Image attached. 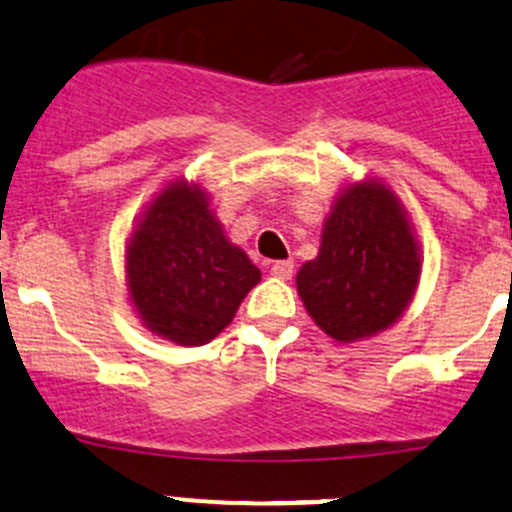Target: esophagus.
Returning a JSON list of instances; mask_svg holds the SVG:
<instances>
[{
	"label": "esophagus",
	"instance_id": "34e87169",
	"mask_svg": "<svg viewBox=\"0 0 512 512\" xmlns=\"http://www.w3.org/2000/svg\"><path fill=\"white\" fill-rule=\"evenodd\" d=\"M271 273L276 278H283V281H288V278L293 276V261H276L271 266Z\"/></svg>",
	"mask_w": 512,
	"mask_h": 512
}]
</instances>
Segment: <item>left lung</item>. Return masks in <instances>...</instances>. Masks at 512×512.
<instances>
[{
    "mask_svg": "<svg viewBox=\"0 0 512 512\" xmlns=\"http://www.w3.org/2000/svg\"><path fill=\"white\" fill-rule=\"evenodd\" d=\"M421 258L397 197L384 184H352L323 226L320 254L295 276L310 318L340 342L389 328L412 300Z\"/></svg>",
    "mask_w": 512,
    "mask_h": 512,
    "instance_id": "obj_1",
    "label": "left lung"
}]
</instances>
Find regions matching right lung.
Listing matches in <instances>:
<instances>
[{
    "label": "right lung",
    "instance_id": "add662e5",
    "mask_svg": "<svg viewBox=\"0 0 512 512\" xmlns=\"http://www.w3.org/2000/svg\"><path fill=\"white\" fill-rule=\"evenodd\" d=\"M258 281L261 271L229 244L202 189L184 179L162 189L130 236V298L142 323L177 345L217 337Z\"/></svg>",
    "mask_w": 512,
    "mask_h": 512
}]
</instances>
